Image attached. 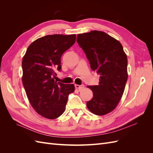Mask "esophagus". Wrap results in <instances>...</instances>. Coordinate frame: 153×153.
<instances>
[{
	"mask_svg": "<svg viewBox=\"0 0 153 153\" xmlns=\"http://www.w3.org/2000/svg\"><path fill=\"white\" fill-rule=\"evenodd\" d=\"M75 87L76 89H78V91H81L82 89H83L85 87V85H77V84H75Z\"/></svg>",
	"mask_w": 153,
	"mask_h": 153,
	"instance_id": "34e87169",
	"label": "esophagus"
}]
</instances>
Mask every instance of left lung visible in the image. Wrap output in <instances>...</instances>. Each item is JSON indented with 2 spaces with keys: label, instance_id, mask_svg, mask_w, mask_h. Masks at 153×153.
<instances>
[{
  "label": "left lung",
  "instance_id": "8db88e82",
  "mask_svg": "<svg viewBox=\"0 0 153 153\" xmlns=\"http://www.w3.org/2000/svg\"><path fill=\"white\" fill-rule=\"evenodd\" d=\"M78 45L84 51L91 68L100 75L98 85L87 86L93 92L87 102L90 112L104 115L119 103L128 80V59L119 41L102 31L77 35Z\"/></svg>",
  "mask_w": 153,
  "mask_h": 153
}]
</instances>
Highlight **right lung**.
<instances>
[{
	"label": "right lung",
	"instance_id": "add662e5",
	"mask_svg": "<svg viewBox=\"0 0 153 153\" xmlns=\"http://www.w3.org/2000/svg\"><path fill=\"white\" fill-rule=\"evenodd\" d=\"M76 35L53 34L40 38L27 48L22 59V82L30 105L43 117L54 119L65 110L73 84L54 80L55 69H61V58L74 45Z\"/></svg>",
	"mask_w": 153,
	"mask_h": 153
}]
</instances>
